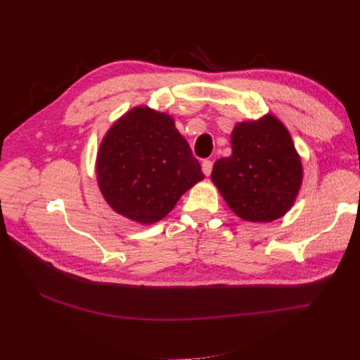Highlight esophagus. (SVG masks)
Instances as JSON below:
<instances>
[{
    "mask_svg": "<svg viewBox=\"0 0 360 360\" xmlns=\"http://www.w3.org/2000/svg\"><path fill=\"white\" fill-rule=\"evenodd\" d=\"M212 168H213V162H212V160H209V159L202 160V163H201V169H202V172L205 174V176H210Z\"/></svg>",
    "mask_w": 360,
    "mask_h": 360,
    "instance_id": "esophagus-1",
    "label": "esophagus"
}]
</instances>
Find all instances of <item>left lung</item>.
<instances>
[{
    "instance_id": "left-lung-1",
    "label": "left lung",
    "mask_w": 360,
    "mask_h": 360,
    "mask_svg": "<svg viewBox=\"0 0 360 360\" xmlns=\"http://www.w3.org/2000/svg\"><path fill=\"white\" fill-rule=\"evenodd\" d=\"M231 156L214 162L212 181L243 221L271 222L296 201L303 169L287 127L271 114L238 123Z\"/></svg>"
}]
</instances>
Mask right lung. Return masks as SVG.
<instances>
[{
	"mask_svg": "<svg viewBox=\"0 0 360 360\" xmlns=\"http://www.w3.org/2000/svg\"><path fill=\"white\" fill-rule=\"evenodd\" d=\"M96 172L111 209L139 224L160 221L204 179L172 117L147 106L130 110L108 130Z\"/></svg>",
	"mask_w": 360,
	"mask_h": 360,
	"instance_id": "1",
	"label": "right lung"
}]
</instances>
